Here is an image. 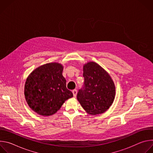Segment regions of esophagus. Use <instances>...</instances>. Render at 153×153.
<instances>
[{
  "mask_svg": "<svg viewBox=\"0 0 153 153\" xmlns=\"http://www.w3.org/2000/svg\"><path fill=\"white\" fill-rule=\"evenodd\" d=\"M72 92H73V96H74V97H76V96H77V90H73L72 91Z\"/></svg>",
  "mask_w": 153,
  "mask_h": 153,
  "instance_id": "obj_1",
  "label": "esophagus"
}]
</instances>
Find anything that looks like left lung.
I'll list each match as a JSON object with an SVG mask.
<instances>
[{"mask_svg": "<svg viewBox=\"0 0 153 153\" xmlns=\"http://www.w3.org/2000/svg\"><path fill=\"white\" fill-rule=\"evenodd\" d=\"M83 71L85 88L79 91L77 99L88 114H102L114 102V83L108 72L94 62L85 63Z\"/></svg>", "mask_w": 153, "mask_h": 153, "instance_id": "left-lung-1", "label": "left lung"}]
</instances>
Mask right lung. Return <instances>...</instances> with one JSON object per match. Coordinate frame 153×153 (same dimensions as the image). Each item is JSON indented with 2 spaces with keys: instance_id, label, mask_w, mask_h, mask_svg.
Returning <instances> with one entry per match:
<instances>
[{
  "instance_id": "1",
  "label": "right lung",
  "mask_w": 153,
  "mask_h": 153,
  "mask_svg": "<svg viewBox=\"0 0 153 153\" xmlns=\"http://www.w3.org/2000/svg\"><path fill=\"white\" fill-rule=\"evenodd\" d=\"M63 66L57 62L46 63L33 70L26 79L24 94L31 110L50 116L60 110L64 102L73 97L62 75Z\"/></svg>"
}]
</instances>
